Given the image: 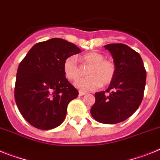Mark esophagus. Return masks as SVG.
Masks as SVG:
<instances>
[{
  "instance_id": "obj_1",
  "label": "esophagus",
  "mask_w": 160,
  "mask_h": 160,
  "mask_svg": "<svg viewBox=\"0 0 160 160\" xmlns=\"http://www.w3.org/2000/svg\"><path fill=\"white\" fill-rule=\"evenodd\" d=\"M85 94H86V92H83V91H80V92H79V96L80 97L84 96V95H85Z\"/></svg>"
}]
</instances>
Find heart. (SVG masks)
<instances>
[{"mask_svg": "<svg viewBox=\"0 0 160 160\" xmlns=\"http://www.w3.org/2000/svg\"><path fill=\"white\" fill-rule=\"evenodd\" d=\"M80 59L83 67L88 68L86 74L88 77L76 83V86L82 91H92L100 88L102 84L109 85L116 74V66L112 60L105 58V55L99 52H88L82 55ZM63 72L67 79L76 81L83 75L82 68L75 56H68L64 59Z\"/></svg>", "mask_w": 160, "mask_h": 160, "instance_id": "obj_1", "label": "heart"}]
</instances>
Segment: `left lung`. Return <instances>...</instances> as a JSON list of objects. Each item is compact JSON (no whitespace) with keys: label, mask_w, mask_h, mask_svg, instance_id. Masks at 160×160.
<instances>
[{"label":"left lung","mask_w":160,"mask_h":160,"mask_svg":"<svg viewBox=\"0 0 160 160\" xmlns=\"http://www.w3.org/2000/svg\"><path fill=\"white\" fill-rule=\"evenodd\" d=\"M116 66L115 79L106 91L95 93L91 115L98 122L114 124L130 117L142 103L146 72L140 54L121 43L104 46Z\"/></svg>","instance_id":"obj_1"}]
</instances>
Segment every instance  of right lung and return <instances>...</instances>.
<instances>
[{
    "mask_svg": "<svg viewBox=\"0 0 160 160\" xmlns=\"http://www.w3.org/2000/svg\"><path fill=\"white\" fill-rule=\"evenodd\" d=\"M80 52L72 43L53 38L36 44L21 61L14 98L21 115L31 125L48 130L63 122L68 104L79 94L64 75L63 61Z\"/></svg>",
    "mask_w": 160,
    "mask_h": 160,
    "instance_id": "add662e5",
    "label": "right lung"
}]
</instances>
